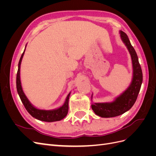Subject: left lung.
Here are the masks:
<instances>
[{
  "instance_id": "8db88e82",
  "label": "left lung",
  "mask_w": 156,
  "mask_h": 156,
  "mask_svg": "<svg viewBox=\"0 0 156 156\" xmlns=\"http://www.w3.org/2000/svg\"><path fill=\"white\" fill-rule=\"evenodd\" d=\"M122 40L127 46L131 56L133 76L130 86L120 96L111 103H96L92 105L95 114L103 118L115 117L124 114L133 107L137 98L143 83V72L139 62L137 55L131 45L127 34L120 31Z\"/></svg>"
}]
</instances>
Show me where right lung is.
Returning <instances> with one entry per match:
<instances>
[{
    "label": "right lung",
    "mask_w": 156,
    "mask_h": 156,
    "mask_svg": "<svg viewBox=\"0 0 156 156\" xmlns=\"http://www.w3.org/2000/svg\"><path fill=\"white\" fill-rule=\"evenodd\" d=\"M25 51L21 56L20 62L18 64V70L17 73V77H16V87H17V90L18 92L19 96L20 97L22 103L24 105L27 111L29 112V114L33 116L35 119L44 121V122H55V121H59L63 119L64 117L66 116L68 112V101H69V98L70 93L68 95L66 99V101L64 104L60 107L58 108H56L55 110L51 111H45V110H40L37 109L33 106L30 101L28 100L26 96L25 95L24 92L23 91L21 81H20V66H21V62L23 58V55L25 53Z\"/></svg>",
    "instance_id": "add662e5"
}]
</instances>
